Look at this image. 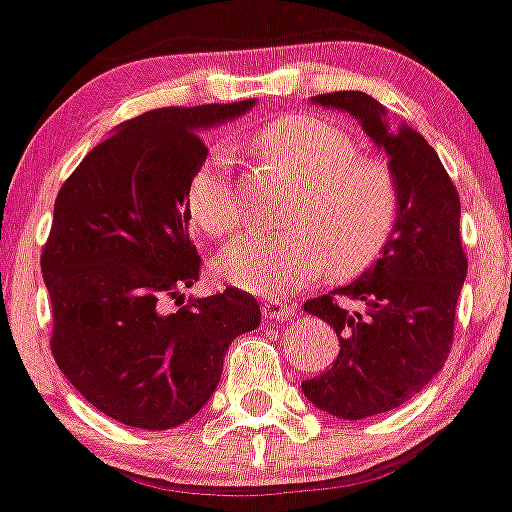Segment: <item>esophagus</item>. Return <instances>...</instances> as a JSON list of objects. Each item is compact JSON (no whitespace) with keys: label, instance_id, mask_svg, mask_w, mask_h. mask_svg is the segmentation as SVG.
<instances>
[{"label":"esophagus","instance_id":"obj_1","mask_svg":"<svg viewBox=\"0 0 512 512\" xmlns=\"http://www.w3.org/2000/svg\"><path fill=\"white\" fill-rule=\"evenodd\" d=\"M261 311H264L266 319H291V316H296V304H289V301H281V299H264V304H261Z\"/></svg>","mask_w":512,"mask_h":512}]
</instances>
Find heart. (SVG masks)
<instances>
[{
  "label": "heart",
  "instance_id": "obj_1",
  "mask_svg": "<svg viewBox=\"0 0 512 512\" xmlns=\"http://www.w3.org/2000/svg\"><path fill=\"white\" fill-rule=\"evenodd\" d=\"M266 160L301 186L284 223L289 231L246 233L221 253L218 271L253 294H291L326 271L349 279L382 256L399 211L392 170L357 155L352 135L314 115H286L256 135ZM193 223L211 238L241 226V201L231 180V153L211 150L188 186Z\"/></svg>",
  "mask_w": 512,
  "mask_h": 512
}]
</instances>
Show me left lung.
I'll return each mask as SVG.
<instances>
[{
    "label": "left lung",
    "instance_id": "left-lung-1",
    "mask_svg": "<svg viewBox=\"0 0 512 512\" xmlns=\"http://www.w3.org/2000/svg\"><path fill=\"white\" fill-rule=\"evenodd\" d=\"M314 102L347 110L362 123L387 150L399 188L397 223L382 259L349 286L304 304L334 326L342 349L332 367L301 384V392L321 412L364 420L405 405L447 362L467 274L460 196L432 145L407 125L392 133L367 92H326ZM342 295L362 300L365 309L344 310Z\"/></svg>",
    "mask_w": 512,
    "mask_h": 512
}]
</instances>
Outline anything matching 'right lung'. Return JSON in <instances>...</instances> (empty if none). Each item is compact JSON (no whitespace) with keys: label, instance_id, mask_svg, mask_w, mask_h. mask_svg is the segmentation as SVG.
<instances>
[{"label":"right lung","instance_id":"1","mask_svg":"<svg viewBox=\"0 0 512 512\" xmlns=\"http://www.w3.org/2000/svg\"><path fill=\"white\" fill-rule=\"evenodd\" d=\"M251 105L148 110L95 145L57 193L40 261L52 357L92 407L123 425L170 430L191 420L233 339L261 324L256 299L236 286L206 299L180 294L203 264L188 233V186L208 155L201 130Z\"/></svg>","mask_w":512,"mask_h":512}]
</instances>
